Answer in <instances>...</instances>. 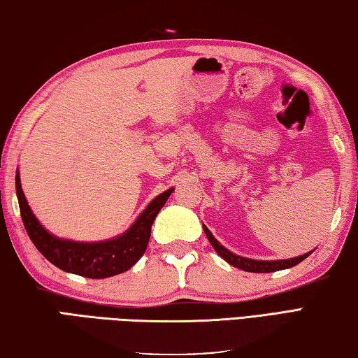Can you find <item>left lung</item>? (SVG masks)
Returning a JSON list of instances; mask_svg holds the SVG:
<instances>
[{
  "label": "left lung",
  "mask_w": 358,
  "mask_h": 358,
  "mask_svg": "<svg viewBox=\"0 0 358 358\" xmlns=\"http://www.w3.org/2000/svg\"><path fill=\"white\" fill-rule=\"evenodd\" d=\"M204 227V232L207 235L208 241H210V245L213 246L215 251L220 255V257L224 259L229 265H232L235 268H240L243 271H248V273H274V271H280V269H287V268H292L294 265H298L304 259H307L310 252H306L302 255H298V257H293V259H284V260H254V259H248V257H241V255H237L229 251L227 248H224L221 245V243L213 237V234L208 231L207 226L202 224Z\"/></svg>",
  "instance_id": "obj_1"
}]
</instances>
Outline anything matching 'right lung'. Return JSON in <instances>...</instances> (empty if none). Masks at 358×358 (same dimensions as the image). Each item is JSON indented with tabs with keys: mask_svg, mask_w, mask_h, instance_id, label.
Listing matches in <instances>:
<instances>
[{
	"mask_svg": "<svg viewBox=\"0 0 358 358\" xmlns=\"http://www.w3.org/2000/svg\"><path fill=\"white\" fill-rule=\"evenodd\" d=\"M15 190L26 232L46 260L65 273L84 275L89 279H106L127 271L145 254L151 237L152 222L174 188H168L154 198L126 232L103 241L60 238L45 229L26 201L18 170L15 173Z\"/></svg>",
	"mask_w": 358,
	"mask_h": 358,
	"instance_id": "add662e5",
	"label": "right lung"
}]
</instances>
